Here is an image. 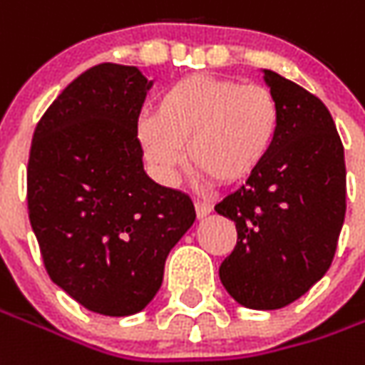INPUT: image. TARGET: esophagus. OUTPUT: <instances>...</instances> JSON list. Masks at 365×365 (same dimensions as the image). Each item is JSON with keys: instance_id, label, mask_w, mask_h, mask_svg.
<instances>
[{"instance_id": "obj_1", "label": "esophagus", "mask_w": 365, "mask_h": 365, "mask_svg": "<svg viewBox=\"0 0 365 365\" xmlns=\"http://www.w3.org/2000/svg\"><path fill=\"white\" fill-rule=\"evenodd\" d=\"M195 213H197V219H205L211 213V205H207V203H195Z\"/></svg>"}]
</instances>
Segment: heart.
Here are the masks:
<instances>
[{
  "mask_svg": "<svg viewBox=\"0 0 365 365\" xmlns=\"http://www.w3.org/2000/svg\"><path fill=\"white\" fill-rule=\"evenodd\" d=\"M279 126V101L269 88L200 73L160 94L156 112L138 118L136 138L164 185L178 182L190 158L203 175L235 185L269 160Z\"/></svg>",
  "mask_w": 365,
  "mask_h": 365,
  "instance_id": "b5f03b06",
  "label": "heart"
}]
</instances>
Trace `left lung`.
<instances>
[{"label":"left lung","instance_id":"8db88e82","mask_svg":"<svg viewBox=\"0 0 365 365\" xmlns=\"http://www.w3.org/2000/svg\"><path fill=\"white\" fill-rule=\"evenodd\" d=\"M262 78L279 101V138L261 170L215 205L237 227L219 279L241 307L277 310L332 264L346 215V164L324 103L274 71L262 68Z\"/></svg>","mask_w":365,"mask_h":365}]
</instances>
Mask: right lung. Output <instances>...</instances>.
Segmentation results:
<instances>
[{
    "label": "right lung",
    "instance_id": "1",
    "mask_svg": "<svg viewBox=\"0 0 365 365\" xmlns=\"http://www.w3.org/2000/svg\"><path fill=\"white\" fill-rule=\"evenodd\" d=\"M150 86L136 67L96 65L58 94L33 134L27 205L45 269L96 314L144 310L195 221L185 193L144 172L136 124Z\"/></svg>",
    "mask_w": 365,
    "mask_h": 365
}]
</instances>
